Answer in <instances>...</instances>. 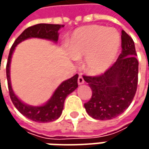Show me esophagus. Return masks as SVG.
Masks as SVG:
<instances>
[{"label": "esophagus", "mask_w": 149, "mask_h": 149, "mask_svg": "<svg viewBox=\"0 0 149 149\" xmlns=\"http://www.w3.org/2000/svg\"><path fill=\"white\" fill-rule=\"evenodd\" d=\"M84 83V78L81 76V75H79V78H78V84H83Z\"/></svg>", "instance_id": "esophagus-1"}]
</instances>
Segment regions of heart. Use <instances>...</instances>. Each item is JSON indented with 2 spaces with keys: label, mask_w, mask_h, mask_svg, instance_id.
I'll return each mask as SVG.
<instances>
[{
  "label": "heart",
  "mask_w": 149,
  "mask_h": 149,
  "mask_svg": "<svg viewBox=\"0 0 149 149\" xmlns=\"http://www.w3.org/2000/svg\"><path fill=\"white\" fill-rule=\"evenodd\" d=\"M120 46V36L113 28L99 25L80 26L73 32L68 49L74 60L84 59V70L101 74L112 65Z\"/></svg>",
  "instance_id": "1"
}]
</instances>
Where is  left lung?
Listing matches in <instances>:
<instances>
[{
  "instance_id": "8db88e82",
  "label": "left lung",
  "mask_w": 149,
  "mask_h": 149,
  "mask_svg": "<svg viewBox=\"0 0 149 149\" xmlns=\"http://www.w3.org/2000/svg\"><path fill=\"white\" fill-rule=\"evenodd\" d=\"M121 41L122 52L109 69L98 76H83L92 89L91 99L84 108L95 119L118 117L128 109L137 91L139 61L134 42L124 31Z\"/></svg>"
}]
</instances>
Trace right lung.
I'll list each match as a JSON object with an SVG mask.
<instances>
[{
	"instance_id": "right-lung-1",
	"label": "right lung",
	"mask_w": 149,
	"mask_h": 149,
	"mask_svg": "<svg viewBox=\"0 0 149 149\" xmlns=\"http://www.w3.org/2000/svg\"><path fill=\"white\" fill-rule=\"evenodd\" d=\"M61 27H64V26L53 24H37L35 26H30L22 32L15 40L9 53L8 60L6 64V78L10 100L15 107L18 109L20 113H22L29 119L39 123L52 122L60 117L62 110L64 109V103L66 97L78 87L77 81L79 75L76 74L72 78L60 84V86L55 89L51 98L44 105H27L17 98V96L15 95L11 88L10 79V65L11 56L15 46L21 41L29 38H41L57 42L59 37L58 31Z\"/></svg>"
}]
</instances>
